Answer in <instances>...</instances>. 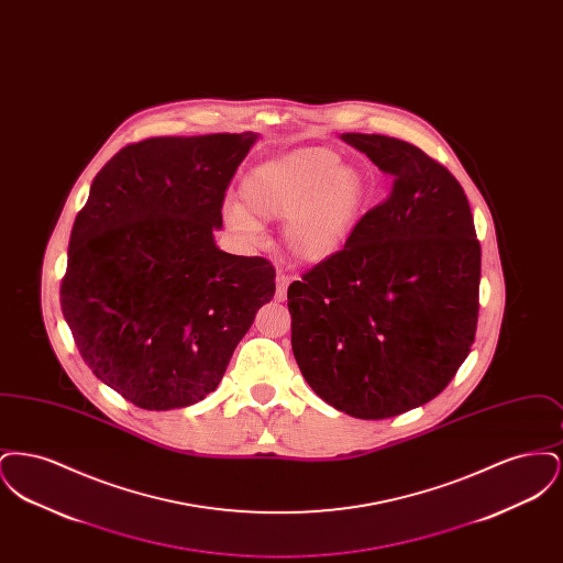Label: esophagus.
Instances as JSON below:
<instances>
[{"label": "esophagus", "mask_w": 563, "mask_h": 563, "mask_svg": "<svg viewBox=\"0 0 563 563\" xmlns=\"http://www.w3.org/2000/svg\"><path fill=\"white\" fill-rule=\"evenodd\" d=\"M289 283H291L289 276H285V274H280V272L276 274V299H278V301H285V299H287Z\"/></svg>", "instance_id": "obj_1"}]
</instances>
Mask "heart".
Returning a JSON list of instances; mask_svg holds the SVG:
<instances>
[{"instance_id": "b5f03b06", "label": "heart", "mask_w": 563, "mask_h": 563, "mask_svg": "<svg viewBox=\"0 0 563 563\" xmlns=\"http://www.w3.org/2000/svg\"><path fill=\"white\" fill-rule=\"evenodd\" d=\"M241 202H225V223L249 241L260 219H285L283 241L301 264H322L352 236L367 200L363 173L327 147H299L255 166L241 184Z\"/></svg>"}]
</instances>
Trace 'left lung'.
<instances>
[{
    "label": "left lung",
    "instance_id": "left-lung-1",
    "mask_svg": "<svg viewBox=\"0 0 563 563\" xmlns=\"http://www.w3.org/2000/svg\"><path fill=\"white\" fill-rule=\"evenodd\" d=\"M342 141L393 186L338 255L289 285L291 346L322 401L384 420L434 399L468 356L482 246L466 194L445 166L395 136Z\"/></svg>",
    "mask_w": 563,
    "mask_h": 563
}]
</instances>
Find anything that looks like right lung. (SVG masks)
<instances>
[{
	"mask_svg": "<svg viewBox=\"0 0 563 563\" xmlns=\"http://www.w3.org/2000/svg\"><path fill=\"white\" fill-rule=\"evenodd\" d=\"M255 133L156 136L95 177L69 239L60 308L84 363L141 409L202 401L276 291L268 260L214 244Z\"/></svg>",
	"mask_w": 563,
	"mask_h": 563,
	"instance_id": "1",
	"label": "right lung"
}]
</instances>
